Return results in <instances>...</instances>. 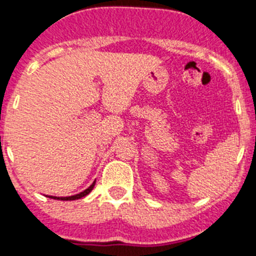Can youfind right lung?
Instances as JSON below:
<instances>
[{
	"mask_svg": "<svg viewBox=\"0 0 256 256\" xmlns=\"http://www.w3.org/2000/svg\"><path fill=\"white\" fill-rule=\"evenodd\" d=\"M94 186H95V182H94V184H92L90 188H86L84 191H82V192H79V194H76V195H72V196H66V198L49 196V198H53V199H58V200H75V199H80V198H83V196H86L87 194H90L92 188H94Z\"/></svg>",
	"mask_w": 256,
	"mask_h": 256,
	"instance_id": "add662e5",
	"label": "right lung"
}]
</instances>
